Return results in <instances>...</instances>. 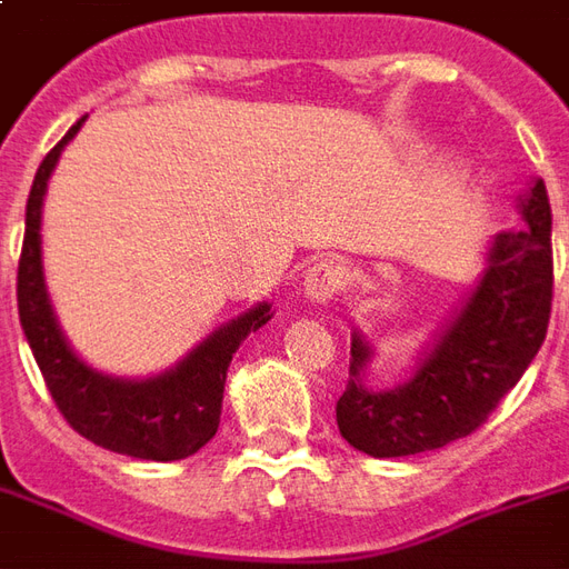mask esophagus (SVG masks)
I'll return each mask as SVG.
<instances>
[{"mask_svg": "<svg viewBox=\"0 0 569 569\" xmlns=\"http://www.w3.org/2000/svg\"><path fill=\"white\" fill-rule=\"evenodd\" d=\"M345 289V271L341 264L335 261H317L308 273H305V283H301V292L313 305H329L338 292Z\"/></svg>", "mask_w": 569, "mask_h": 569, "instance_id": "esophagus-1", "label": "esophagus"}]
</instances>
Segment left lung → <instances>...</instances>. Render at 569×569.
<instances>
[{
	"mask_svg": "<svg viewBox=\"0 0 569 569\" xmlns=\"http://www.w3.org/2000/svg\"><path fill=\"white\" fill-rule=\"evenodd\" d=\"M525 228L500 231L488 268L415 378L375 393L362 383L369 345L353 335L350 378L335 418L357 451L408 457L476 432L537 357L551 313V207L537 179L521 198Z\"/></svg>",
	"mask_w": 569,
	"mask_h": 569,
	"instance_id": "left-lung-1",
	"label": "left lung"
}]
</instances>
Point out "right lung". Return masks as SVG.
Wrapping results in <instances>:
<instances>
[{"instance_id": "right-lung-1", "label": "right lung", "mask_w": 569, "mask_h": 569, "mask_svg": "<svg viewBox=\"0 0 569 569\" xmlns=\"http://www.w3.org/2000/svg\"><path fill=\"white\" fill-rule=\"evenodd\" d=\"M88 118V116H84ZM44 154L27 200V231L18 261V313L48 393L79 436L106 451L140 460H182L200 451L219 429L224 375L240 341L271 320V305L247 310L198 345L182 362L146 381H121L84 366L57 326L42 277V198L60 151L79 128Z\"/></svg>"}]
</instances>
